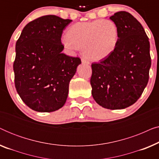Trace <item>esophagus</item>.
I'll return each mask as SVG.
<instances>
[{
	"label": "esophagus",
	"mask_w": 159,
	"mask_h": 159,
	"mask_svg": "<svg viewBox=\"0 0 159 159\" xmlns=\"http://www.w3.org/2000/svg\"><path fill=\"white\" fill-rule=\"evenodd\" d=\"M81 60H82V64H90V61H89L88 60H87L85 58L82 57Z\"/></svg>",
	"instance_id": "1"
}]
</instances>
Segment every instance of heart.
<instances>
[{
  "mask_svg": "<svg viewBox=\"0 0 159 159\" xmlns=\"http://www.w3.org/2000/svg\"><path fill=\"white\" fill-rule=\"evenodd\" d=\"M66 34L61 40L66 48L74 51L82 48L86 57L94 61L109 56L119 40L118 27L114 21L108 19L74 24L69 27Z\"/></svg>",
  "mask_w": 159,
  "mask_h": 159,
  "instance_id": "1",
  "label": "heart"
}]
</instances>
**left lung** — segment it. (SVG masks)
I'll use <instances>...</instances> for the list:
<instances>
[{"mask_svg":"<svg viewBox=\"0 0 159 159\" xmlns=\"http://www.w3.org/2000/svg\"><path fill=\"white\" fill-rule=\"evenodd\" d=\"M119 29L114 51L93 63L90 84L98 104L108 109H122L141 96L151 66L149 39L141 24L127 11L110 17Z\"/></svg>","mask_w":159,"mask_h":159,"instance_id":"1","label":"left lung"}]
</instances>
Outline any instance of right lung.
Returning a JSON list of instances; mask_svg holds the SVG:
<instances>
[{"label":"right lung","mask_w":159,"mask_h":159,"mask_svg":"<svg viewBox=\"0 0 159 159\" xmlns=\"http://www.w3.org/2000/svg\"><path fill=\"white\" fill-rule=\"evenodd\" d=\"M72 20L45 15L24 27L16 43L14 82L24 103L38 112H53L66 103L69 82L81 64L62 53L63 30Z\"/></svg>","instance_id":"obj_1"}]
</instances>
